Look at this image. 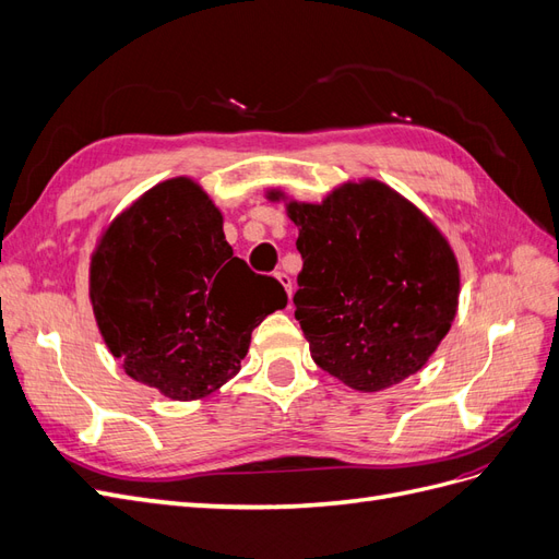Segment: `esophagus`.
Here are the masks:
<instances>
[{"label": "esophagus", "instance_id": "obj_1", "mask_svg": "<svg viewBox=\"0 0 559 559\" xmlns=\"http://www.w3.org/2000/svg\"><path fill=\"white\" fill-rule=\"evenodd\" d=\"M275 277L280 280V284L284 286V289H286V294H289V298H292V292H294V286H292V277H289V275H286V273H282V270H277V273H275Z\"/></svg>", "mask_w": 559, "mask_h": 559}]
</instances>
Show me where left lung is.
<instances>
[{
  "mask_svg": "<svg viewBox=\"0 0 559 559\" xmlns=\"http://www.w3.org/2000/svg\"><path fill=\"white\" fill-rule=\"evenodd\" d=\"M289 216L302 257L296 319L314 364L359 392L417 373L460 298V267L443 235L373 179L345 183L321 205L289 202Z\"/></svg>",
  "mask_w": 559,
  "mask_h": 559,
  "instance_id": "left-lung-1",
  "label": "left lung"
}]
</instances>
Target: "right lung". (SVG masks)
<instances>
[{"mask_svg": "<svg viewBox=\"0 0 559 559\" xmlns=\"http://www.w3.org/2000/svg\"><path fill=\"white\" fill-rule=\"evenodd\" d=\"M91 300L126 373L175 401L212 394L240 370L251 331L286 306L226 242L222 212L191 179L146 191L105 230Z\"/></svg>", "mask_w": 559, "mask_h": 559, "instance_id": "1", "label": "right lung"}]
</instances>
